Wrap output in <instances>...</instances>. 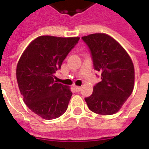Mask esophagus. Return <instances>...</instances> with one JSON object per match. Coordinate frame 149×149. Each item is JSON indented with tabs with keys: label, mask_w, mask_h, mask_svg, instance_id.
Wrapping results in <instances>:
<instances>
[{
	"label": "esophagus",
	"mask_w": 149,
	"mask_h": 149,
	"mask_svg": "<svg viewBox=\"0 0 149 149\" xmlns=\"http://www.w3.org/2000/svg\"><path fill=\"white\" fill-rule=\"evenodd\" d=\"M74 90H75V92H77V93H79V91L81 90V87H79V86L74 87Z\"/></svg>",
	"instance_id": "esophagus-1"
}]
</instances>
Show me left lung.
Listing matches in <instances>:
<instances>
[{
    "mask_svg": "<svg viewBox=\"0 0 149 149\" xmlns=\"http://www.w3.org/2000/svg\"><path fill=\"white\" fill-rule=\"evenodd\" d=\"M90 51L93 68L101 73V82L93 87L92 95L85 97L88 108L100 115L117 112L132 93L134 68L125 50L105 33L82 38Z\"/></svg>",
    "mask_w": 149,
    "mask_h": 149,
    "instance_id": "obj_1",
    "label": "left lung"
}]
</instances>
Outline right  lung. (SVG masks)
<instances>
[{
  "label": "right lung",
  "mask_w": 149,
  "mask_h": 149,
  "mask_svg": "<svg viewBox=\"0 0 149 149\" xmlns=\"http://www.w3.org/2000/svg\"><path fill=\"white\" fill-rule=\"evenodd\" d=\"M79 40L41 36L19 58L16 78L21 95L27 107L42 118H58L67 110L72 93L69 87L56 83L54 74Z\"/></svg>",
  "instance_id": "add662e5"
}]
</instances>
